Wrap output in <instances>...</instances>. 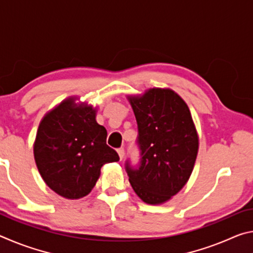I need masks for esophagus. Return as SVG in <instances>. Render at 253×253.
Instances as JSON below:
<instances>
[{
    "mask_svg": "<svg viewBox=\"0 0 253 253\" xmlns=\"http://www.w3.org/2000/svg\"><path fill=\"white\" fill-rule=\"evenodd\" d=\"M117 153H118V155H119V158H121V161H122L123 158H124V156H125V149H124V148H118L117 149Z\"/></svg>",
    "mask_w": 253,
    "mask_h": 253,
    "instance_id": "1",
    "label": "esophagus"
}]
</instances>
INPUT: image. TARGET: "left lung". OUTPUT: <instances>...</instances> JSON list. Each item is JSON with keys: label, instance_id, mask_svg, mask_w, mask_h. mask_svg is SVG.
<instances>
[{"label": "left lung", "instance_id": "obj_1", "mask_svg": "<svg viewBox=\"0 0 253 253\" xmlns=\"http://www.w3.org/2000/svg\"><path fill=\"white\" fill-rule=\"evenodd\" d=\"M138 126L140 163L126 172L145 203L168 202L187 183L199 152V136L186 102L169 88L128 96Z\"/></svg>", "mask_w": 253, "mask_h": 253}]
</instances>
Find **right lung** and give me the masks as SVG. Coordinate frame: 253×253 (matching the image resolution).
<instances>
[{
    "instance_id": "right-lung-1",
    "label": "right lung",
    "mask_w": 253,
    "mask_h": 253,
    "mask_svg": "<svg viewBox=\"0 0 253 253\" xmlns=\"http://www.w3.org/2000/svg\"><path fill=\"white\" fill-rule=\"evenodd\" d=\"M69 97L44 115L33 145L34 160L46 185L62 198L90 193L106 163L118 162L106 144L107 130L96 122V108Z\"/></svg>"
}]
</instances>
